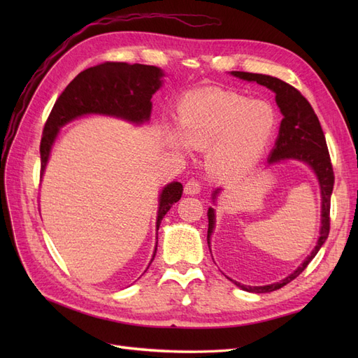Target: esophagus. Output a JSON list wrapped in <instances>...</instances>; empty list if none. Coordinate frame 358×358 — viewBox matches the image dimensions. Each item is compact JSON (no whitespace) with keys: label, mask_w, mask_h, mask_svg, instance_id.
Returning <instances> with one entry per match:
<instances>
[{"label":"esophagus","mask_w":358,"mask_h":358,"mask_svg":"<svg viewBox=\"0 0 358 358\" xmlns=\"http://www.w3.org/2000/svg\"><path fill=\"white\" fill-rule=\"evenodd\" d=\"M183 191H185V194H188V196H196V194H199L201 191L200 182H197V180H188L185 183V188H183Z\"/></svg>","instance_id":"esophagus-1"}]
</instances>
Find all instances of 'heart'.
Wrapping results in <instances>:
<instances>
[{"mask_svg": "<svg viewBox=\"0 0 358 358\" xmlns=\"http://www.w3.org/2000/svg\"><path fill=\"white\" fill-rule=\"evenodd\" d=\"M176 119L178 131H166L167 145L180 155L188 154V146L208 150L206 166L221 180L249 175L278 128L272 104L218 88L183 96Z\"/></svg>", "mask_w": 358, "mask_h": 358, "instance_id": "1", "label": "heart"}]
</instances>
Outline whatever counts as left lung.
<instances>
[{"label": "left lung", "instance_id": "obj_1", "mask_svg": "<svg viewBox=\"0 0 358 358\" xmlns=\"http://www.w3.org/2000/svg\"><path fill=\"white\" fill-rule=\"evenodd\" d=\"M234 78L246 80V82H257L258 85L266 86L270 91L275 92L276 104L280 109L284 119L280 121L279 134L276 138L275 148L272 154L267 158V164H276L280 161L294 159L308 164L320 183L321 191V229L320 236L315 248L312 249V252L303 259V263L289 273L287 278L275 284H268L263 287H251L243 285L241 282L230 279L234 285L239 287L243 291L248 292H270L282 288L292 279H296L303 270L308 267V264L312 262L313 257L318 254L324 242L327 241L329 231H330V199L333 192V183H334V175L333 167L330 162L329 149L326 143V137H324L321 124L318 121V116L313 112L312 106L309 101L303 96L296 88H292L291 85L285 83L278 78H272V76L266 74H257V73H245V71H231L230 73ZM221 188H216L212 192V200L215 203L216 197L220 196ZM208 220H209V229H208V245L210 249V237L215 230V209L209 208L208 210Z\"/></svg>", "mask_w": 358, "mask_h": 358}]
</instances>
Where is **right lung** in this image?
I'll list each match as a JSON object with an SVG mask.
<instances>
[{
	"label": "right lung",
	"mask_w": 358,
	"mask_h": 358,
	"mask_svg": "<svg viewBox=\"0 0 358 358\" xmlns=\"http://www.w3.org/2000/svg\"><path fill=\"white\" fill-rule=\"evenodd\" d=\"M162 78L164 71L158 67L127 62H104L76 76L59 95L43 129L40 143L41 176L61 127L85 115L112 116L129 124L142 125L150 119V99L161 88ZM182 191L180 182H171L162 188L158 200L157 231L164 215L180 200ZM155 252L157 245L152 259Z\"/></svg>",
	"instance_id": "right-lung-1"
}]
</instances>
